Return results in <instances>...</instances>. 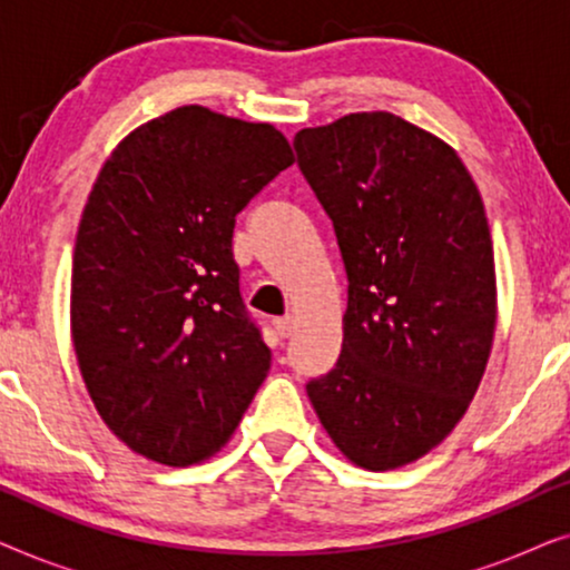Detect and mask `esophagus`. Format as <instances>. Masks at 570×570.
Returning a JSON list of instances; mask_svg holds the SVG:
<instances>
[{
	"label": "esophagus",
	"mask_w": 570,
	"mask_h": 570,
	"mask_svg": "<svg viewBox=\"0 0 570 570\" xmlns=\"http://www.w3.org/2000/svg\"><path fill=\"white\" fill-rule=\"evenodd\" d=\"M295 330V318L293 316H283V318H275V332L279 337H291Z\"/></svg>",
	"instance_id": "34e87169"
}]
</instances>
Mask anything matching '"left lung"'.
<instances>
[{"instance_id": "8db88e82", "label": "left lung", "mask_w": 570, "mask_h": 570, "mask_svg": "<svg viewBox=\"0 0 570 570\" xmlns=\"http://www.w3.org/2000/svg\"><path fill=\"white\" fill-rule=\"evenodd\" d=\"M347 272L337 365L306 384L324 431L371 472L439 446L464 417L495 334V262L470 170L389 111L293 139Z\"/></svg>"}]
</instances>
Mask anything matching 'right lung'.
Returning a JSON list of instances; mask_svg holds the SVG:
<instances>
[{
  "label": "right lung",
  "instance_id": "obj_1",
  "mask_svg": "<svg viewBox=\"0 0 570 570\" xmlns=\"http://www.w3.org/2000/svg\"><path fill=\"white\" fill-rule=\"evenodd\" d=\"M293 166L272 124L181 106L116 145L72 259V342L98 415L158 464L228 443L272 355L233 259L236 215Z\"/></svg>",
  "mask_w": 570,
  "mask_h": 570
}]
</instances>
